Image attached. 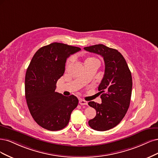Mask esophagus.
Segmentation results:
<instances>
[{
	"label": "esophagus",
	"mask_w": 158,
	"mask_h": 158,
	"mask_svg": "<svg viewBox=\"0 0 158 158\" xmlns=\"http://www.w3.org/2000/svg\"><path fill=\"white\" fill-rule=\"evenodd\" d=\"M79 104H81V105H87V104H88L87 102L84 100H82V99H80V100H79Z\"/></svg>",
	"instance_id": "obj_1"
}]
</instances>
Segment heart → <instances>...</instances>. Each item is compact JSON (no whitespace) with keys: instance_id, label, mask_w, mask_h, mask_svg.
Instances as JSON below:
<instances>
[{"instance_id":"b5f03b06","label":"heart","mask_w":158,"mask_h":158,"mask_svg":"<svg viewBox=\"0 0 158 158\" xmlns=\"http://www.w3.org/2000/svg\"><path fill=\"white\" fill-rule=\"evenodd\" d=\"M95 60H97L95 58H93V57H91V58H88L87 59H86L85 62H90V61H95ZM71 62V60H69L68 62L67 63V65H69Z\"/></svg>"}]
</instances>
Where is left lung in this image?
<instances>
[{
  "label": "left lung",
  "mask_w": 158,
  "mask_h": 158,
  "mask_svg": "<svg viewBox=\"0 0 158 158\" xmlns=\"http://www.w3.org/2000/svg\"><path fill=\"white\" fill-rule=\"evenodd\" d=\"M84 49L100 55L105 63L104 77L98 86L102 103H88L96 111L89 125L96 131H108L120 123L129 109L133 86L131 71L124 57L116 49L102 44Z\"/></svg>",
  "instance_id": "1"
}]
</instances>
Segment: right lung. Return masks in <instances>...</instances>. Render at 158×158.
<instances>
[{"label": "right lung", "mask_w": 158, "mask_h": 158, "mask_svg": "<svg viewBox=\"0 0 158 158\" xmlns=\"http://www.w3.org/2000/svg\"><path fill=\"white\" fill-rule=\"evenodd\" d=\"M81 48L53 43L39 48L33 56L25 78V99L36 123L48 131H59L68 124L79 100L74 95L55 92L57 81L65 72L67 58Z\"/></svg>", "instance_id": "1"}]
</instances>
